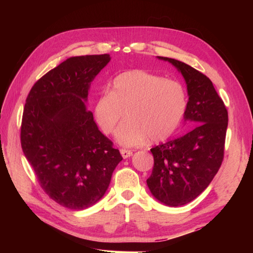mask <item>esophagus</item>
Returning a JSON list of instances; mask_svg holds the SVG:
<instances>
[{
	"instance_id": "obj_1",
	"label": "esophagus",
	"mask_w": 253,
	"mask_h": 253,
	"mask_svg": "<svg viewBox=\"0 0 253 253\" xmlns=\"http://www.w3.org/2000/svg\"><path fill=\"white\" fill-rule=\"evenodd\" d=\"M120 154L124 158H128V157H131L133 155V152L129 151V150H126V149H121Z\"/></svg>"
}]
</instances>
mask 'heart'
<instances>
[{
    "label": "heart",
    "mask_w": 253,
    "mask_h": 253,
    "mask_svg": "<svg viewBox=\"0 0 253 253\" xmlns=\"http://www.w3.org/2000/svg\"><path fill=\"white\" fill-rule=\"evenodd\" d=\"M188 108L187 90L176 80L142 70L118 75L111 91L104 90L96 99L94 116L102 132L111 134L125 117L116 132V140L124 147H137L151 138L164 141L180 126Z\"/></svg>",
    "instance_id": "obj_1"
}]
</instances>
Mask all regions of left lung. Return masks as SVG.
<instances>
[{"label": "left lung", "instance_id": "left-lung-1", "mask_svg": "<svg viewBox=\"0 0 253 253\" xmlns=\"http://www.w3.org/2000/svg\"><path fill=\"white\" fill-rule=\"evenodd\" d=\"M157 58L185 79L189 100L183 120L193 127L151 149L154 167L147 183L158 202L179 207L195 200L216 175L224 158L228 112L207 76L178 60Z\"/></svg>", "mask_w": 253, "mask_h": 253}]
</instances>
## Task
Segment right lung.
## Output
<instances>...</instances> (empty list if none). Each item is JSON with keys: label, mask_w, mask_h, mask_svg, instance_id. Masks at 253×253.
I'll use <instances>...</instances> for the list:
<instances>
[{"label": "right lung", "mask_w": 253, "mask_h": 253, "mask_svg": "<svg viewBox=\"0 0 253 253\" xmlns=\"http://www.w3.org/2000/svg\"><path fill=\"white\" fill-rule=\"evenodd\" d=\"M110 61L109 53L68 58L38 80L26 99L23 153L45 193L67 209L100 201L122 160L87 109L90 82Z\"/></svg>", "instance_id": "right-lung-1"}]
</instances>
